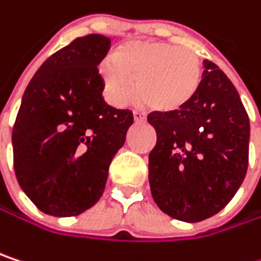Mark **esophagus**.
Listing matches in <instances>:
<instances>
[{
	"label": "esophagus",
	"instance_id": "34e87169",
	"mask_svg": "<svg viewBox=\"0 0 261 261\" xmlns=\"http://www.w3.org/2000/svg\"><path fill=\"white\" fill-rule=\"evenodd\" d=\"M133 116H134V121H136V122H139V124L146 121L145 113H142V112H139V110H134V112H133Z\"/></svg>",
	"mask_w": 261,
	"mask_h": 261
}]
</instances>
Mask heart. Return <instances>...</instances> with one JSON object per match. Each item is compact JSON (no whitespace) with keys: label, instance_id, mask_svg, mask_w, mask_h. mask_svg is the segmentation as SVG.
<instances>
[{"label":"heart","instance_id":"b5f03b06","mask_svg":"<svg viewBox=\"0 0 261 261\" xmlns=\"http://www.w3.org/2000/svg\"><path fill=\"white\" fill-rule=\"evenodd\" d=\"M107 98L122 106L134 92L149 109L173 113L188 106L203 81L200 57L161 41H128L98 67ZM135 85H132V81Z\"/></svg>","mask_w":261,"mask_h":261}]
</instances>
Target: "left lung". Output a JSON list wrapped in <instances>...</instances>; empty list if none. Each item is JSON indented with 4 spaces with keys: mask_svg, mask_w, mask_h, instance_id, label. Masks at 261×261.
Here are the masks:
<instances>
[{
    "mask_svg": "<svg viewBox=\"0 0 261 261\" xmlns=\"http://www.w3.org/2000/svg\"><path fill=\"white\" fill-rule=\"evenodd\" d=\"M194 100L173 113L152 112L156 131L149 185L169 217L199 223L233 199L248 169L249 118L230 79L204 60Z\"/></svg>",
    "mask_w": 261,
    "mask_h": 261,
    "instance_id": "8db88e82",
    "label": "left lung"
}]
</instances>
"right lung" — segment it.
I'll list each match as a JSON object with an SVG mask.
<instances>
[{
  "label": "right lung",
  "instance_id": "add662e5",
  "mask_svg": "<svg viewBox=\"0 0 261 261\" xmlns=\"http://www.w3.org/2000/svg\"><path fill=\"white\" fill-rule=\"evenodd\" d=\"M110 38L73 40L41 64L13 125V164L20 188L54 217H76L100 200L109 166L133 124L128 109L109 106L97 65Z\"/></svg>",
  "mask_w": 261,
  "mask_h": 261
}]
</instances>
